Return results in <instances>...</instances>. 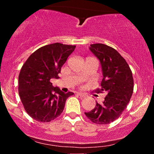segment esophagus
Listing matches in <instances>:
<instances>
[{
    "label": "esophagus",
    "instance_id": "1",
    "mask_svg": "<svg viewBox=\"0 0 154 154\" xmlns=\"http://www.w3.org/2000/svg\"><path fill=\"white\" fill-rule=\"evenodd\" d=\"M77 95H79V97H82V98H85V97L86 96L85 94H84V93H77Z\"/></svg>",
    "mask_w": 154,
    "mask_h": 154
}]
</instances>
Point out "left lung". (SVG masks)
Listing matches in <instances>:
<instances>
[{
	"label": "left lung",
	"mask_w": 154,
	"mask_h": 154,
	"mask_svg": "<svg viewBox=\"0 0 154 154\" xmlns=\"http://www.w3.org/2000/svg\"><path fill=\"white\" fill-rule=\"evenodd\" d=\"M91 52L99 59L103 72L101 88L96 93H107L102 103L85 112L92 122L107 125L121 116L131 98L134 88L132 73L128 63L117 51L102 43L91 44Z\"/></svg>",
	"instance_id": "8db88e82"
}]
</instances>
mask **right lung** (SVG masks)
Wrapping results in <instances>:
<instances>
[{"label":"right lung","instance_id":"1","mask_svg":"<svg viewBox=\"0 0 154 154\" xmlns=\"http://www.w3.org/2000/svg\"><path fill=\"white\" fill-rule=\"evenodd\" d=\"M75 45L53 43L43 46L26 59L19 75V94L24 109L32 119L49 122L63 112L67 98L74 94L64 93L54 87L51 79L59 74Z\"/></svg>","mask_w":154,"mask_h":154}]
</instances>
